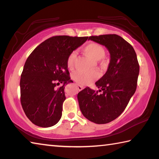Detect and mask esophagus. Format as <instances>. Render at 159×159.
Segmentation results:
<instances>
[{
	"label": "esophagus",
	"instance_id": "1",
	"mask_svg": "<svg viewBox=\"0 0 159 159\" xmlns=\"http://www.w3.org/2000/svg\"><path fill=\"white\" fill-rule=\"evenodd\" d=\"M77 86H78V88H79V90H82L83 89V88H83V86L82 85H79V84H77Z\"/></svg>",
	"mask_w": 159,
	"mask_h": 159
}]
</instances>
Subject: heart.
I'll use <instances>...</instances> for the list:
<instances>
[{
	"label": "heart",
	"instance_id": "b5f03b06",
	"mask_svg": "<svg viewBox=\"0 0 159 159\" xmlns=\"http://www.w3.org/2000/svg\"><path fill=\"white\" fill-rule=\"evenodd\" d=\"M83 52L86 55L95 60H100L105 56L106 51L103 46L95 42H91L88 43L83 48ZM76 59V53L71 52L69 54L66 60V66L68 69H72L74 68L75 61ZM99 74L98 71H76L73 74L74 79L76 82L83 85H89L98 79Z\"/></svg>",
	"mask_w": 159,
	"mask_h": 159
}]
</instances>
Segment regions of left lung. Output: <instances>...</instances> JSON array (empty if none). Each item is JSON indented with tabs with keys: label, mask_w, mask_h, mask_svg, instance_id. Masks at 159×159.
<instances>
[{
	"label": "left lung",
	"mask_w": 159,
	"mask_h": 159,
	"mask_svg": "<svg viewBox=\"0 0 159 159\" xmlns=\"http://www.w3.org/2000/svg\"><path fill=\"white\" fill-rule=\"evenodd\" d=\"M88 40L104 45L111 59L106 74L95 83L99 90L85 88L78 94V100L87 119L105 124L119 116L127 107L136 90L139 65L134 48L120 36H92Z\"/></svg>",
	"instance_id": "left-lung-1"
}]
</instances>
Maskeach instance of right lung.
I'll return each instance as SVG.
<instances>
[{"label": "right lung", "mask_w": 159, "mask_h": 159, "mask_svg": "<svg viewBox=\"0 0 159 159\" xmlns=\"http://www.w3.org/2000/svg\"><path fill=\"white\" fill-rule=\"evenodd\" d=\"M88 37L52 36L41 43L26 60L20 79V100L27 118L36 125L51 127L61 117L70 80L66 60ZM63 83L57 88V86Z\"/></svg>", "instance_id": "add662e5"}]
</instances>
